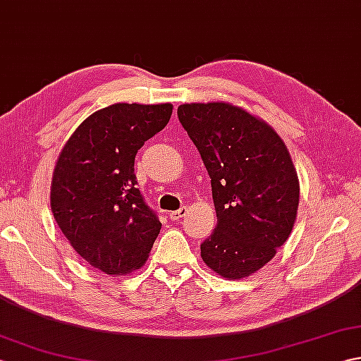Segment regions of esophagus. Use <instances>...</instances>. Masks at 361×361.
Returning a JSON list of instances; mask_svg holds the SVG:
<instances>
[{"mask_svg": "<svg viewBox=\"0 0 361 361\" xmlns=\"http://www.w3.org/2000/svg\"><path fill=\"white\" fill-rule=\"evenodd\" d=\"M186 212H188V208H186V206H183V208H180L178 211H172V212H169V219H171L172 221H175V220H180L181 217H185V216H186Z\"/></svg>", "mask_w": 361, "mask_h": 361, "instance_id": "esophagus-1", "label": "esophagus"}]
</instances>
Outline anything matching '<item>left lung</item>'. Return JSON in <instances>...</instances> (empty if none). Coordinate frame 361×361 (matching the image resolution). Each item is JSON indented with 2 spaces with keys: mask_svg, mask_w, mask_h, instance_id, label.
<instances>
[{
  "mask_svg": "<svg viewBox=\"0 0 361 361\" xmlns=\"http://www.w3.org/2000/svg\"><path fill=\"white\" fill-rule=\"evenodd\" d=\"M178 119L211 176L217 226L202 259L224 279H243L274 257L295 226L299 180L276 130L229 102L183 104Z\"/></svg>",
  "mask_w": 361,
  "mask_h": 361,
  "instance_id": "1",
  "label": "left lung"
}]
</instances>
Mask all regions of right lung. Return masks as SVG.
<instances>
[{
  "label": "right lung",
  "instance_id": "right-lung-1",
  "mask_svg": "<svg viewBox=\"0 0 361 361\" xmlns=\"http://www.w3.org/2000/svg\"><path fill=\"white\" fill-rule=\"evenodd\" d=\"M172 104H113L74 130L59 153L51 211L78 255L111 276L145 264L161 224L136 188L135 157L172 116Z\"/></svg>",
  "mask_w": 361,
  "mask_h": 361
}]
</instances>
